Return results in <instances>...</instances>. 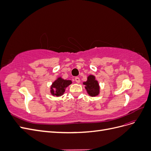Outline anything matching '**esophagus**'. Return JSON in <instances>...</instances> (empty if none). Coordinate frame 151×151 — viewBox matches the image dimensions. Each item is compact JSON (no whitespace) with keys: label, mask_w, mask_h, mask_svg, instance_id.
Listing matches in <instances>:
<instances>
[{"label":"esophagus","mask_w":151,"mask_h":151,"mask_svg":"<svg viewBox=\"0 0 151 151\" xmlns=\"http://www.w3.org/2000/svg\"><path fill=\"white\" fill-rule=\"evenodd\" d=\"M75 81L77 83H80V79L78 77H76L75 78Z\"/></svg>","instance_id":"obj_1"}]
</instances>
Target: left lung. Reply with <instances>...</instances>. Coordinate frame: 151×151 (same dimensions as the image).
Here are the masks:
<instances>
[{
	"mask_svg": "<svg viewBox=\"0 0 151 151\" xmlns=\"http://www.w3.org/2000/svg\"><path fill=\"white\" fill-rule=\"evenodd\" d=\"M83 84L85 85L87 93L91 96H96L99 94V86L94 76L89 75L88 77V80L84 82Z\"/></svg>",
	"mask_w": 151,
	"mask_h": 151,
	"instance_id": "1",
	"label": "left lung"
}]
</instances>
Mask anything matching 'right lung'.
<instances>
[{"label":"right lung","instance_id":"1","mask_svg":"<svg viewBox=\"0 0 151 151\" xmlns=\"http://www.w3.org/2000/svg\"><path fill=\"white\" fill-rule=\"evenodd\" d=\"M71 84L72 81L70 80L63 79L61 77H58L57 79L52 83L50 88V93L53 96H61L64 93L67 87Z\"/></svg>","mask_w":151,"mask_h":151}]
</instances>
